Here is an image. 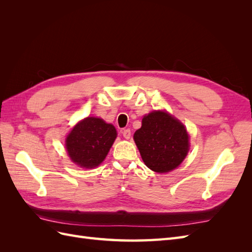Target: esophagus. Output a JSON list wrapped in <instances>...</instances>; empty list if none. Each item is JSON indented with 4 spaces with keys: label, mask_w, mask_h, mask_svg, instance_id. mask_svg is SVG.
<instances>
[{
    "label": "esophagus",
    "mask_w": 252,
    "mask_h": 252,
    "mask_svg": "<svg viewBox=\"0 0 252 252\" xmlns=\"http://www.w3.org/2000/svg\"><path fill=\"white\" fill-rule=\"evenodd\" d=\"M122 134H123V136H124V138H125L126 140L130 139V136H131V131H130V129H124V130L122 131Z\"/></svg>",
    "instance_id": "34e87169"
}]
</instances>
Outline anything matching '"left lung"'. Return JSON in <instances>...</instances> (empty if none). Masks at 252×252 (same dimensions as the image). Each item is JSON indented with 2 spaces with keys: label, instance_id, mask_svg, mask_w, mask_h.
Wrapping results in <instances>:
<instances>
[{
  "label": "left lung",
  "instance_id": "left-lung-1",
  "mask_svg": "<svg viewBox=\"0 0 252 252\" xmlns=\"http://www.w3.org/2000/svg\"><path fill=\"white\" fill-rule=\"evenodd\" d=\"M133 140L145 165L158 173L177 168L189 151L185 126L166 111H152L145 116Z\"/></svg>",
  "mask_w": 252,
  "mask_h": 252
}]
</instances>
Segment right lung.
Here are the masks:
<instances>
[{"instance_id": "add662e5", "label": "right lung", "mask_w": 252, "mask_h": 252, "mask_svg": "<svg viewBox=\"0 0 252 252\" xmlns=\"http://www.w3.org/2000/svg\"><path fill=\"white\" fill-rule=\"evenodd\" d=\"M117 138L113 125L100 118L88 117L75 125L67 135V154L82 168H94L107 156Z\"/></svg>"}]
</instances>
